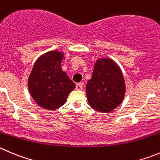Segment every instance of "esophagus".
Instances as JSON below:
<instances>
[{"label":"esophagus","mask_w":160,"mask_h":160,"mask_svg":"<svg viewBox=\"0 0 160 160\" xmlns=\"http://www.w3.org/2000/svg\"><path fill=\"white\" fill-rule=\"evenodd\" d=\"M76 89H77V90H82V89H83V84L80 83H77V84H76Z\"/></svg>","instance_id":"1"}]
</instances>
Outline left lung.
<instances>
[{"instance_id":"8db88e82","label":"left lung","mask_w":160,"mask_h":160,"mask_svg":"<svg viewBox=\"0 0 160 160\" xmlns=\"http://www.w3.org/2000/svg\"><path fill=\"white\" fill-rule=\"evenodd\" d=\"M125 92V80L118 65L109 58L98 59L86 86L91 107L102 113L112 111L122 103Z\"/></svg>"}]
</instances>
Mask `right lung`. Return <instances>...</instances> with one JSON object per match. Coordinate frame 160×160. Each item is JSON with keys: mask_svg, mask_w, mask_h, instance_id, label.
<instances>
[{"mask_svg": "<svg viewBox=\"0 0 160 160\" xmlns=\"http://www.w3.org/2000/svg\"><path fill=\"white\" fill-rule=\"evenodd\" d=\"M62 53L53 50L36 61L28 79V89L38 105L56 110L65 103L68 94L75 88L68 76L62 70Z\"/></svg>", "mask_w": 160, "mask_h": 160, "instance_id": "1", "label": "right lung"}]
</instances>
